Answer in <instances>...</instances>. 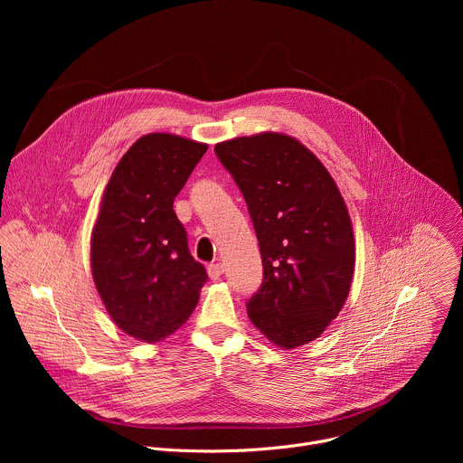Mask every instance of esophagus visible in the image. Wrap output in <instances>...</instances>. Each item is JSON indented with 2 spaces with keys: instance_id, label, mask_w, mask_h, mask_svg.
Segmentation results:
<instances>
[{
  "instance_id": "esophagus-1",
  "label": "esophagus",
  "mask_w": 463,
  "mask_h": 463,
  "mask_svg": "<svg viewBox=\"0 0 463 463\" xmlns=\"http://www.w3.org/2000/svg\"><path fill=\"white\" fill-rule=\"evenodd\" d=\"M223 271H225V268L222 266V263H211V266H209V277L213 280H218L223 275Z\"/></svg>"
}]
</instances>
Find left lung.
Wrapping results in <instances>:
<instances>
[{
    "mask_svg": "<svg viewBox=\"0 0 463 463\" xmlns=\"http://www.w3.org/2000/svg\"><path fill=\"white\" fill-rule=\"evenodd\" d=\"M256 231L263 282L247 302L250 322L293 350L322 335L343 309L355 269L346 203L317 156L277 131L218 143Z\"/></svg>",
    "mask_w": 463,
    "mask_h": 463,
    "instance_id": "1",
    "label": "left lung"
}]
</instances>
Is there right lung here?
Returning a JSON list of instances; mask_svg holds the SVG:
<instances>
[{
  "mask_svg": "<svg viewBox=\"0 0 463 463\" xmlns=\"http://www.w3.org/2000/svg\"><path fill=\"white\" fill-rule=\"evenodd\" d=\"M207 148L172 134L143 136L104 188L91 232V273L111 320L137 341L172 335L207 282L174 213L175 195Z\"/></svg>",
  "mask_w": 463,
  "mask_h": 463,
  "instance_id": "right-lung-1",
  "label": "right lung"
}]
</instances>
